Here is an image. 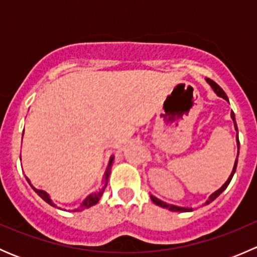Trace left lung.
<instances>
[{
	"label": "left lung",
	"instance_id": "1",
	"mask_svg": "<svg viewBox=\"0 0 257 257\" xmlns=\"http://www.w3.org/2000/svg\"><path fill=\"white\" fill-rule=\"evenodd\" d=\"M206 80H208V83H209L210 85H211V88H212V89H214V92L216 93V94L219 95V97L224 98L225 100H227V102H229V99H227V95L225 94V92H224V90H222L221 88H220L219 85H217L216 83L214 82V80H211V79H206ZM231 119H232V120H234V125H235V129H236V131H237V125H236V120H235V114H234V112H231ZM239 148H240V142H239V139H237V149H239ZM237 157H239V152H237ZM236 167H237V159L235 160V164H234V168H232V172H231V174H230L229 179H227V180H226V183H225L224 185H222L221 188L219 189V190H216V191H215V193H212L211 195L209 196V200L206 201L205 204H210V203H211V201H214L215 199H216L217 196H219L220 194H221L222 191H224L225 189L227 188V185H229V184H230V181H231L232 177H234L235 172H236ZM150 199H152V200H153V203H154V204H157L158 206H162V208L169 209L170 211H180V212H185V211H191V210H193V209H189V208H181V206L172 205V204H167V203H164V201L159 200V199H158V198H155V196H153V195H150Z\"/></svg>",
	"mask_w": 257,
	"mask_h": 257
}]
</instances>
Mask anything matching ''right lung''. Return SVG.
Wrapping results in <instances>:
<instances>
[{"mask_svg": "<svg viewBox=\"0 0 257 257\" xmlns=\"http://www.w3.org/2000/svg\"><path fill=\"white\" fill-rule=\"evenodd\" d=\"M113 159H114V157L110 158L109 164H108L107 172H105V174H104V183H103V184H104V185L102 186V189H99V190H98V191H94V193L89 194V195H88L87 198L84 199V201H83V203L80 204V206H78V208H77V209H74L73 211H82V210L88 209V208H90V206L95 205V204H97L98 201H99V199L102 198L103 193H104L105 186H107V184H108V178H109V174H110V167H112V164H113ZM27 181H28V183H30V180H28V179H27ZM32 189L36 191V193L38 194V196H41V198H42L43 200L46 201V203H48L49 205L54 206V204L52 203L51 198H49V195H48L47 193H46V191L40 190V189H36V188H33V186H32Z\"/></svg>", "mask_w": 257, "mask_h": 257, "instance_id": "right-lung-1", "label": "right lung"}]
</instances>
